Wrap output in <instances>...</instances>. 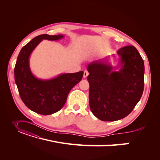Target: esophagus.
Masks as SVG:
<instances>
[{
    "label": "esophagus",
    "instance_id": "1",
    "mask_svg": "<svg viewBox=\"0 0 160 160\" xmlns=\"http://www.w3.org/2000/svg\"><path fill=\"white\" fill-rule=\"evenodd\" d=\"M89 74V72L88 71H84V72H83V77L84 78H86L88 76Z\"/></svg>",
    "mask_w": 160,
    "mask_h": 160
}]
</instances>
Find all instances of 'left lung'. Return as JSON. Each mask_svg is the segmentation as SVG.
I'll return each instance as SVG.
<instances>
[{"label":"left lung","mask_w":160,"mask_h":160,"mask_svg":"<svg viewBox=\"0 0 160 160\" xmlns=\"http://www.w3.org/2000/svg\"><path fill=\"white\" fill-rule=\"evenodd\" d=\"M117 54V67L100 60L91 62L87 67L91 111L103 121L120 120L129 115L144 89V62L136 48L124 47ZM118 68L120 70L115 71Z\"/></svg>","instance_id":"left-lung-1"}]
</instances>
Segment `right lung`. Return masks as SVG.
Returning <instances> with one entry per match:
<instances>
[{
    "label": "right lung",
    "instance_id": "1",
    "mask_svg": "<svg viewBox=\"0 0 160 160\" xmlns=\"http://www.w3.org/2000/svg\"><path fill=\"white\" fill-rule=\"evenodd\" d=\"M63 38L61 34L36 36L22 48L16 62L15 82L21 98L30 110L41 115H50L61 110L70 91L83 77V71H80L43 80L36 78L30 70V56L42 40L57 41Z\"/></svg>",
    "mask_w": 160,
    "mask_h": 160
}]
</instances>
